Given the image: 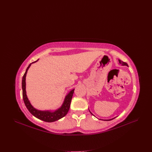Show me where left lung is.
Returning <instances> with one entry per match:
<instances>
[{
  "label": "left lung",
  "instance_id": "left-lung-1",
  "mask_svg": "<svg viewBox=\"0 0 152 152\" xmlns=\"http://www.w3.org/2000/svg\"><path fill=\"white\" fill-rule=\"evenodd\" d=\"M119 64H121V65H123V66H128V65H127V64L126 63H125V62H123V61H121L120 60H119ZM90 113L92 115H94L91 111H90ZM116 118V117H115ZM112 118V119H102V120H103V121H110V120H112V119H113L114 118Z\"/></svg>",
  "mask_w": 152,
  "mask_h": 152
}]
</instances>
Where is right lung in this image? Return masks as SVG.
Returning <instances> with one entry per match:
<instances>
[{
	"mask_svg": "<svg viewBox=\"0 0 152 152\" xmlns=\"http://www.w3.org/2000/svg\"><path fill=\"white\" fill-rule=\"evenodd\" d=\"M38 60L36 61H34L33 63H30L29 66H28L25 74H24L22 79V90H23V99L24 100V103H25V106L26 107L27 109L29 110V112L33 115L36 118L41 119L45 122H54L55 121H57L58 119L62 118L63 117L65 116L68 112L71 102L72 99V97L74 93L75 89H72L66 95L65 98V100L63 101V104L61 106L56 110L55 111H51V110H39L36 109L31 104L29 100H28V98L26 95V76L28 69L31 66L32 63H36L37 61Z\"/></svg>",
	"mask_w": 152,
	"mask_h": 152,
	"instance_id": "1",
	"label": "right lung"
}]
</instances>
